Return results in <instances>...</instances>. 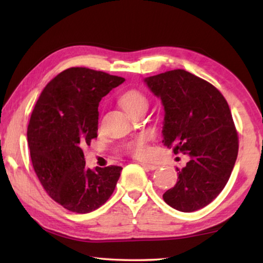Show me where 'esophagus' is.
<instances>
[{
	"label": "esophagus",
	"instance_id": "34e87169",
	"mask_svg": "<svg viewBox=\"0 0 263 263\" xmlns=\"http://www.w3.org/2000/svg\"><path fill=\"white\" fill-rule=\"evenodd\" d=\"M140 164H141V166L144 167V168L149 169V171H154V169L158 168L157 164H149V163H145V162H142V163H140Z\"/></svg>",
	"mask_w": 263,
	"mask_h": 263
}]
</instances>
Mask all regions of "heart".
Returning <instances> with one entry per match:
<instances>
[{
  "label": "heart",
  "instance_id": "obj_1",
  "mask_svg": "<svg viewBox=\"0 0 263 263\" xmlns=\"http://www.w3.org/2000/svg\"><path fill=\"white\" fill-rule=\"evenodd\" d=\"M121 105L123 109L126 111L128 115H133L137 112L138 110L147 109L148 100L141 91L136 90V89H131L121 96L119 99ZM126 152L131 154L132 157L137 159H145L147 158L149 153V148L147 145V137L139 136L132 139L126 145Z\"/></svg>",
  "mask_w": 263,
  "mask_h": 263
}]
</instances>
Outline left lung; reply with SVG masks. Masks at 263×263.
<instances>
[{
  "label": "left lung",
  "mask_w": 263,
  "mask_h": 263,
  "mask_svg": "<svg viewBox=\"0 0 263 263\" xmlns=\"http://www.w3.org/2000/svg\"><path fill=\"white\" fill-rule=\"evenodd\" d=\"M164 108L163 145L189 154L176 184L163 194L168 205L193 212L221 193L238 157L239 139L225 97L205 80L184 69L145 79Z\"/></svg>",
  "instance_id": "8db88e82"
}]
</instances>
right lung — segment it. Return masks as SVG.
I'll return each mask as SVG.
<instances>
[{
    "instance_id": "right-lung-1",
    "label": "right lung",
    "mask_w": 263,
    "mask_h": 263,
    "mask_svg": "<svg viewBox=\"0 0 263 263\" xmlns=\"http://www.w3.org/2000/svg\"><path fill=\"white\" fill-rule=\"evenodd\" d=\"M125 79L72 67L44 88L28 126L32 166L43 188L67 210L88 213L108 201L122 167L86 168L82 147L97 137L99 103Z\"/></svg>"
}]
</instances>
